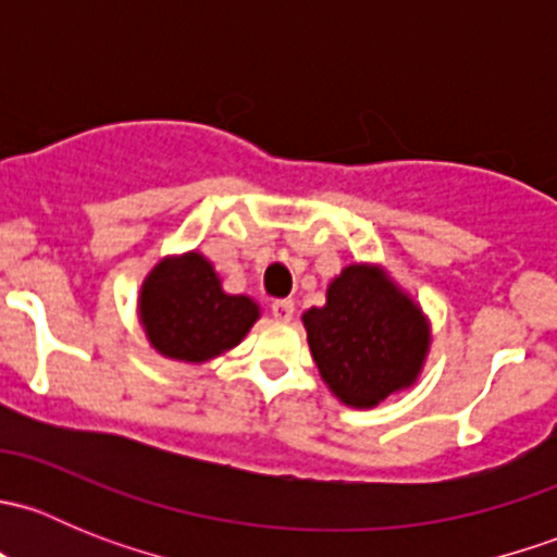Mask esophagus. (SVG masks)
Wrapping results in <instances>:
<instances>
[{
    "label": "esophagus",
    "mask_w": 557,
    "mask_h": 557,
    "mask_svg": "<svg viewBox=\"0 0 557 557\" xmlns=\"http://www.w3.org/2000/svg\"><path fill=\"white\" fill-rule=\"evenodd\" d=\"M272 314H274V320H283V323H288V320L294 318V301H290V299L274 301Z\"/></svg>",
    "instance_id": "esophagus-1"
}]
</instances>
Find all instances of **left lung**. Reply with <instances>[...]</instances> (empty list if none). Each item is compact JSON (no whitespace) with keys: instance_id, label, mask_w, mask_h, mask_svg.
Segmentation results:
<instances>
[{"instance_id":"1","label":"left lung","mask_w":557,"mask_h":557,"mask_svg":"<svg viewBox=\"0 0 557 557\" xmlns=\"http://www.w3.org/2000/svg\"><path fill=\"white\" fill-rule=\"evenodd\" d=\"M301 320L320 377L347 407H377L414 385L429 356L423 310L372 263L342 269L325 290V305Z\"/></svg>"}]
</instances>
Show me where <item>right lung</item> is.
Returning <instances> with one entry per match:
<instances>
[{
    "mask_svg": "<svg viewBox=\"0 0 557 557\" xmlns=\"http://www.w3.org/2000/svg\"><path fill=\"white\" fill-rule=\"evenodd\" d=\"M250 296L226 294L201 252L170 256L153 267L139 290V320L164 358L205 363L245 339L258 320Z\"/></svg>",
    "mask_w": 557,
    "mask_h": 557,
    "instance_id": "right-lung-1",
    "label": "right lung"
}]
</instances>
